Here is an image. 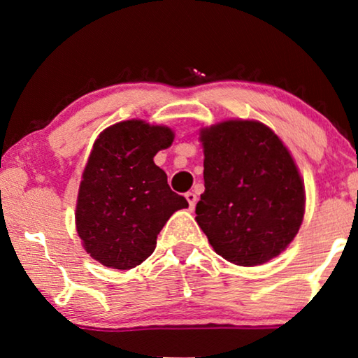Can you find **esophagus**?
<instances>
[{
	"mask_svg": "<svg viewBox=\"0 0 358 358\" xmlns=\"http://www.w3.org/2000/svg\"><path fill=\"white\" fill-rule=\"evenodd\" d=\"M185 199H187V202H189V207H190V210H194L195 203H197V195H195L194 192H187V194H185Z\"/></svg>",
	"mask_w": 358,
	"mask_h": 358,
	"instance_id": "obj_1",
	"label": "esophagus"
}]
</instances>
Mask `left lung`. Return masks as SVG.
<instances>
[{
	"label": "left lung",
	"instance_id": "8db88e82",
	"mask_svg": "<svg viewBox=\"0 0 358 358\" xmlns=\"http://www.w3.org/2000/svg\"><path fill=\"white\" fill-rule=\"evenodd\" d=\"M205 192L195 207L213 251L243 267L285 251L303 223L305 184L290 150L259 120L200 129Z\"/></svg>",
	"mask_w": 358,
	"mask_h": 358
}]
</instances>
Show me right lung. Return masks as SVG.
<instances>
[{"mask_svg":"<svg viewBox=\"0 0 358 358\" xmlns=\"http://www.w3.org/2000/svg\"><path fill=\"white\" fill-rule=\"evenodd\" d=\"M173 141L169 127L138 119L117 122L96 138L81 176L75 223L85 251L102 266H140L171 215L189 207L153 161Z\"/></svg>","mask_w":358,"mask_h":358,"instance_id":"1","label":"right lung"}]
</instances>
